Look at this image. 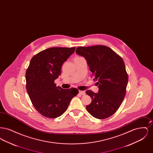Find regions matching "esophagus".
<instances>
[{"label": "esophagus", "mask_w": 153, "mask_h": 153, "mask_svg": "<svg viewBox=\"0 0 153 153\" xmlns=\"http://www.w3.org/2000/svg\"><path fill=\"white\" fill-rule=\"evenodd\" d=\"M79 94L81 95H85V92L84 91H79Z\"/></svg>", "instance_id": "obj_1"}]
</instances>
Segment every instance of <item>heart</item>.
Returning <instances> with one entry per match:
<instances>
[{"label":"heart","instance_id":"obj_1","mask_svg":"<svg viewBox=\"0 0 153 153\" xmlns=\"http://www.w3.org/2000/svg\"><path fill=\"white\" fill-rule=\"evenodd\" d=\"M77 57H80V56H77Z\"/></svg>","mask_w":153,"mask_h":153}]
</instances>
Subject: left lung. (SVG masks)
<instances>
[{"label":"left lung","instance_id":"obj_1","mask_svg":"<svg viewBox=\"0 0 153 153\" xmlns=\"http://www.w3.org/2000/svg\"><path fill=\"white\" fill-rule=\"evenodd\" d=\"M76 52L86 59L92 77L99 88L95 94L88 90L92 98L86 106L94 117L104 119L114 114L120 107L126 94L128 80L122 58L111 48L104 45L78 47Z\"/></svg>","mask_w":153,"mask_h":153}]
</instances>
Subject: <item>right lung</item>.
I'll use <instances>...</instances> for the list:
<instances>
[{
	"mask_svg": "<svg viewBox=\"0 0 153 153\" xmlns=\"http://www.w3.org/2000/svg\"><path fill=\"white\" fill-rule=\"evenodd\" d=\"M76 48H51L31 58L26 72V87L34 108L44 117L56 118L62 115L71 100L78 94L76 88L56 87L54 80L61 74V66Z\"/></svg>",
	"mask_w": 153,
	"mask_h": 153,
	"instance_id": "obj_1",
	"label": "right lung"
}]
</instances>
